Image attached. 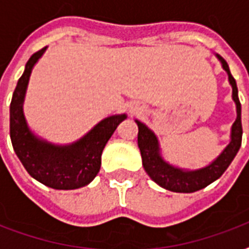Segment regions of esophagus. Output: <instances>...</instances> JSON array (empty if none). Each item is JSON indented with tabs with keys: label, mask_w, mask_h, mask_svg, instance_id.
<instances>
[{
	"label": "esophagus",
	"mask_w": 249,
	"mask_h": 249,
	"mask_svg": "<svg viewBox=\"0 0 249 249\" xmlns=\"http://www.w3.org/2000/svg\"><path fill=\"white\" fill-rule=\"evenodd\" d=\"M132 113H136V111H133V109H132Z\"/></svg>",
	"instance_id": "34e87169"
}]
</instances>
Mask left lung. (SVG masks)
<instances>
[{"instance_id": "1", "label": "left lung", "mask_w": 249, "mask_h": 249, "mask_svg": "<svg viewBox=\"0 0 249 249\" xmlns=\"http://www.w3.org/2000/svg\"><path fill=\"white\" fill-rule=\"evenodd\" d=\"M217 58L222 64V68L228 72L229 83L232 88V99L236 105V120L231 126V141L226 146L224 151L217 156L209 165L196 170H185L177 166L170 165L160 155L159 141L155 133L148 129L143 123L136 120L138 125V147L142 156V165L146 173L152 181L161 186L163 189L173 193H194L211 185L212 182L224 174V172L231 164L235 155L238 154L242 144V107H240L238 88L235 79L230 73L226 60L217 54Z\"/></svg>"}]
</instances>
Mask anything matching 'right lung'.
<instances>
[{"mask_svg":"<svg viewBox=\"0 0 249 249\" xmlns=\"http://www.w3.org/2000/svg\"><path fill=\"white\" fill-rule=\"evenodd\" d=\"M46 48L35 53L14 90L10 103V138L25 170L42 185L55 190H75L93 181L101 169V156L117 125L126 115H113L99 121L83 138L59 146L35 136L27 125L23 102L33 66Z\"/></svg>","mask_w":249,"mask_h":249,"instance_id":"1","label":"right lung"}]
</instances>
